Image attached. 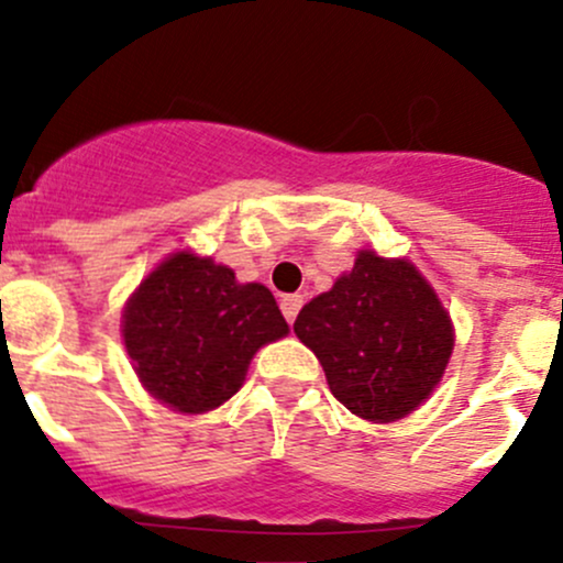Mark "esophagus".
<instances>
[{
    "instance_id": "obj_1",
    "label": "esophagus",
    "mask_w": 563,
    "mask_h": 563,
    "mask_svg": "<svg viewBox=\"0 0 563 563\" xmlns=\"http://www.w3.org/2000/svg\"><path fill=\"white\" fill-rule=\"evenodd\" d=\"M299 308H302V297H299V294H286V297L280 299V310H283V316H286L288 323L297 321Z\"/></svg>"
}]
</instances>
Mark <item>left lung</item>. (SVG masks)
<instances>
[{
    "label": "left lung",
    "mask_w": 563,
    "mask_h": 563,
    "mask_svg": "<svg viewBox=\"0 0 563 563\" xmlns=\"http://www.w3.org/2000/svg\"><path fill=\"white\" fill-rule=\"evenodd\" d=\"M294 332L332 395L367 422H395L439 387L455 329L422 272L360 250L354 269L299 310Z\"/></svg>",
    "instance_id": "1"
}]
</instances>
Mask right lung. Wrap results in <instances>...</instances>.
<instances>
[{"label": "right lung", "instance_id": "add662e5", "mask_svg": "<svg viewBox=\"0 0 563 563\" xmlns=\"http://www.w3.org/2000/svg\"><path fill=\"white\" fill-rule=\"evenodd\" d=\"M286 334L269 288L240 283L234 269L187 250L146 275L122 316L139 382L181 413L223 406L240 391L255 351Z\"/></svg>", "mask_w": 563, "mask_h": 563}]
</instances>
